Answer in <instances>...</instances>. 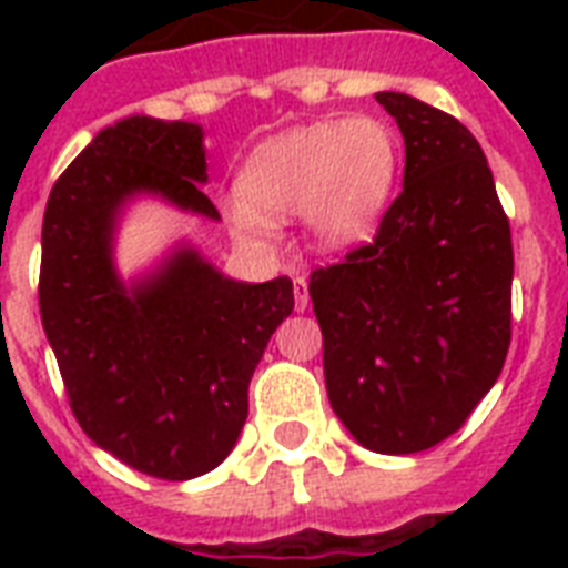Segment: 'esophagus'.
Listing matches in <instances>:
<instances>
[{
  "instance_id": "34e87169",
  "label": "esophagus",
  "mask_w": 568,
  "mask_h": 568,
  "mask_svg": "<svg viewBox=\"0 0 568 568\" xmlns=\"http://www.w3.org/2000/svg\"><path fill=\"white\" fill-rule=\"evenodd\" d=\"M310 306V283L306 276H294V310L303 312Z\"/></svg>"
}]
</instances>
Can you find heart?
I'll list each match as a JSON object with an SVG mask.
<instances>
[{"mask_svg": "<svg viewBox=\"0 0 568 568\" xmlns=\"http://www.w3.org/2000/svg\"><path fill=\"white\" fill-rule=\"evenodd\" d=\"M400 141L379 118L315 120L288 129L253 150L241 168L232 200V226L262 239L265 217L306 212V230L324 250L354 247L372 239L395 189Z\"/></svg>", "mask_w": 568, "mask_h": 568, "instance_id": "b5f03b06", "label": "heart"}]
</instances>
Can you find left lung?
<instances>
[{"label":"left lung","mask_w":568,"mask_h":568,"mask_svg":"<svg viewBox=\"0 0 568 568\" xmlns=\"http://www.w3.org/2000/svg\"><path fill=\"white\" fill-rule=\"evenodd\" d=\"M377 102L406 144L404 191L374 241L310 276L333 413L377 454L457 433L513 336V239L486 155L457 118L406 93Z\"/></svg>","instance_id":"left-lung-1"}]
</instances>
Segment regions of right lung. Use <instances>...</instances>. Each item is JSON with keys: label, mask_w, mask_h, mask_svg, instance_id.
<instances>
[{"label": "right lung", "mask_w": 568, "mask_h": 568, "mask_svg": "<svg viewBox=\"0 0 568 568\" xmlns=\"http://www.w3.org/2000/svg\"><path fill=\"white\" fill-rule=\"evenodd\" d=\"M200 182V126L126 118L75 155L43 214L40 318L70 409L100 448L159 480H191L230 457L250 377L294 310L288 276L235 283L194 250L146 283H120L111 265L120 205L150 191L217 221Z\"/></svg>", "instance_id": "add662e5"}]
</instances>
